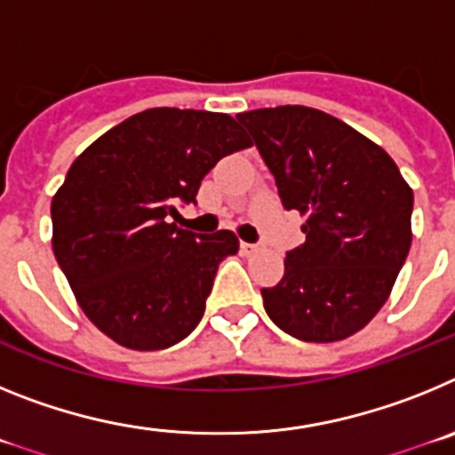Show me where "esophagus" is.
<instances>
[{
  "instance_id": "34e87169",
  "label": "esophagus",
  "mask_w": 455,
  "mask_h": 455,
  "mask_svg": "<svg viewBox=\"0 0 455 455\" xmlns=\"http://www.w3.org/2000/svg\"><path fill=\"white\" fill-rule=\"evenodd\" d=\"M241 252H243V255H252V252H257V243H248V241H241Z\"/></svg>"
}]
</instances>
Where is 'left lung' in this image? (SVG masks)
I'll use <instances>...</instances> for the list:
<instances>
[{
  "instance_id": "left-lung-1",
  "label": "left lung",
  "mask_w": 455,
  "mask_h": 455,
  "mask_svg": "<svg viewBox=\"0 0 455 455\" xmlns=\"http://www.w3.org/2000/svg\"><path fill=\"white\" fill-rule=\"evenodd\" d=\"M275 178L305 243L262 289L273 323L303 341H339L378 315L412 243V188L373 140L319 108L287 104L236 116Z\"/></svg>"
}]
</instances>
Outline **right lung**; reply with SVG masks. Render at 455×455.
Returning a JSON list of instances; mask_svg holds the SVG:
<instances>
[{
	"instance_id": "obj_1",
	"label": "right lung",
	"mask_w": 455,
	"mask_h": 455,
	"mask_svg": "<svg viewBox=\"0 0 455 455\" xmlns=\"http://www.w3.org/2000/svg\"><path fill=\"white\" fill-rule=\"evenodd\" d=\"M228 114L148 108L75 159L52 198V248L84 315L134 351H159L200 323L235 232L171 223L223 156L251 148Z\"/></svg>"
}]
</instances>
